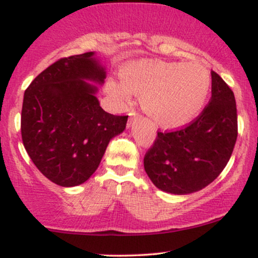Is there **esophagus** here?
I'll return each mask as SVG.
<instances>
[{
	"label": "esophagus",
	"instance_id": "esophagus-1",
	"mask_svg": "<svg viewBox=\"0 0 258 258\" xmlns=\"http://www.w3.org/2000/svg\"><path fill=\"white\" fill-rule=\"evenodd\" d=\"M133 119H135V117H130V125H131V122L133 121Z\"/></svg>",
	"mask_w": 258,
	"mask_h": 258
}]
</instances>
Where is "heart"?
I'll return each mask as SVG.
<instances>
[{"mask_svg":"<svg viewBox=\"0 0 258 258\" xmlns=\"http://www.w3.org/2000/svg\"><path fill=\"white\" fill-rule=\"evenodd\" d=\"M121 80H109L106 91L117 102L142 94V106L159 126L177 128L188 125L203 111L211 88L205 67L183 61L139 60L127 65Z\"/></svg>","mask_w":258,"mask_h":258,"instance_id":"obj_1","label":"heart"}]
</instances>
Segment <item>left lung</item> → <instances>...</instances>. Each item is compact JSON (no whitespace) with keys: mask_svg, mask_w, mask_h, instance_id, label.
Instances as JSON below:
<instances>
[{"mask_svg":"<svg viewBox=\"0 0 258 258\" xmlns=\"http://www.w3.org/2000/svg\"><path fill=\"white\" fill-rule=\"evenodd\" d=\"M238 137L235 97L218 74L211 72V99L185 128L158 132L144 158V170L165 193L199 191L220 176Z\"/></svg>","mask_w":258,"mask_h":258,"instance_id":"8db88e82","label":"left lung"}]
</instances>
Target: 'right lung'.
<instances>
[{
  "instance_id": "1",
  "label": "right lung",
  "mask_w": 258,
  "mask_h": 258,
  "mask_svg": "<svg viewBox=\"0 0 258 258\" xmlns=\"http://www.w3.org/2000/svg\"><path fill=\"white\" fill-rule=\"evenodd\" d=\"M106 69L96 52L61 58L24 93L22 138L40 172L60 186L82 184L96 172L127 117L104 111L97 98Z\"/></svg>"
}]
</instances>
